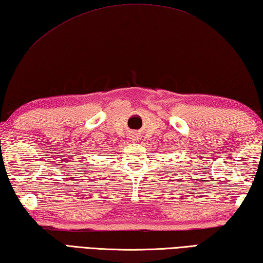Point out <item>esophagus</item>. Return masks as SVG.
Instances as JSON below:
<instances>
[{
	"mask_svg": "<svg viewBox=\"0 0 263 263\" xmlns=\"http://www.w3.org/2000/svg\"><path fill=\"white\" fill-rule=\"evenodd\" d=\"M129 139H130V141H137L139 140V136H137V134H135V133H133V134L129 135Z\"/></svg>",
	"mask_w": 263,
	"mask_h": 263,
	"instance_id": "1",
	"label": "esophagus"
}]
</instances>
